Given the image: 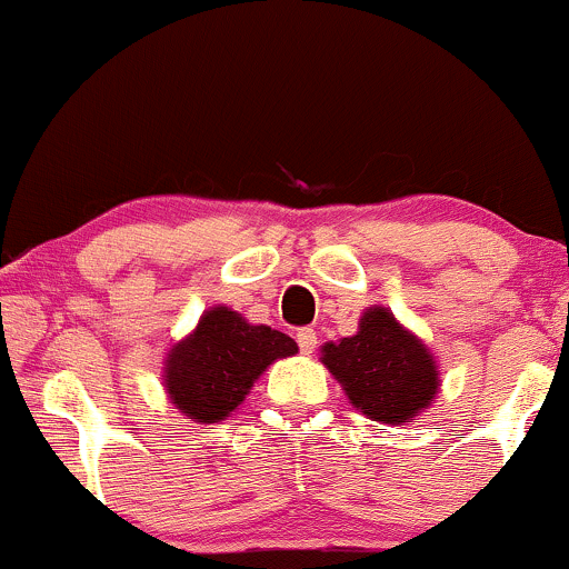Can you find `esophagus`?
<instances>
[{
	"label": "esophagus",
	"mask_w": 569,
	"mask_h": 569,
	"mask_svg": "<svg viewBox=\"0 0 569 569\" xmlns=\"http://www.w3.org/2000/svg\"><path fill=\"white\" fill-rule=\"evenodd\" d=\"M297 342H299V350H302L305 356H310V352L316 350V345H318V335L312 329H299L297 331Z\"/></svg>",
	"instance_id": "34e87169"
}]
</instances>
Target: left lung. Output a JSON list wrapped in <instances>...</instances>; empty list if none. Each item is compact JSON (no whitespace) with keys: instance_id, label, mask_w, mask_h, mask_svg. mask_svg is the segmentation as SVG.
<instances>
[{"instance_id":"8db88e82","label":"left lung","mask_w":569,"mask_h":569,"mask_svg":"<svg viewBox=\"0 0 569 569\" xmlns=\"http://www.w3.org/2000/svg\"><path fill=\"white\" fill-rule=\"evenodd\" d=\"M321 363L352 409L382 426H407L441 390L433 352L382 305L361 312L356 335L326 342Z\"/></svg>"}]
</instances>
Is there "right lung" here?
<instances>
[{
    "label": "right lung",
    "instance_id": "right-lung-1",
    "mask_svg": "<svg viewBox=\"0 0 569 569\" xmlns=\"http://www.w3.org/2000/svg\"><path fill=\"white\" fill-rule=\"evenodd\" d=\"M297 352V342L283 331L248 323L232 307L213 305L166 352L162 388L187 420L211 426L246 401L270 363Z\"/></svg>",
    "mask_w": 569,
    "mask_h": 569
}]
</instances>
